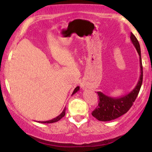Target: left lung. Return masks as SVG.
I'll return each mask as SVG.
<instances>
[{"instance_id":"obj_1","label":"left lung","mask_w":152,"mask_h":152,"mask_svg":"<svg viewBox=\"0 0 152 152\" xmlns=\"http://www.w3.org/2000/svg\"><path fill=\"white\" fill-rule=\"evenodd\" d=\"M132 42L140 56V76L137 85L129 93L120 98H113L106 96L102 92H97L99 98V107L92 113V115L100 121H110L118 118L126 113L134 102L141 87L142 82V65L140 47L138 40L132 33L130 36Z\"/></svg>"}]
</instances>
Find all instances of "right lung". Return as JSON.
Instances as JSON below:
<instances>
[{"label":"right lung","instance_id":"1","mask_svg":"<svg viewBox=\"0 0 152 152\" xmlns=\"http://www.w3.org/2000/svg\"><path fill=\"white\" fill-rule=\"evenodd\" d=\"M79 87L78 86V87H76V88L74 89V90H73L72 95L75 94V93H76V92L79 91ZM65 108L64 109V110L62 111V113H61L59 115H58L56 118H53L52 120H50V121H40V122H41V123H43V124H51V123H54V122H57L58 121L60 120L62 118H63L64 116H65Z\"/></svg>","mask_w":152,"mask_h":152}]
</instances>
